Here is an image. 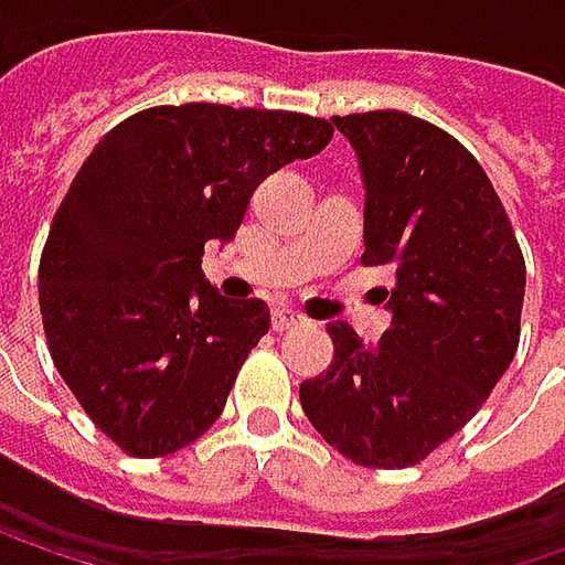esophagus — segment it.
Returning a JSON list of instances; mask_svg holds the SVG:
<instances>
[{
	"label": "esophagus",
	"instance_id": "1",
	"mask_svg": "<svg viewBox=\"0 0 565 565\" xmlns=\"http://www.w3.org/2000/svg\"><path fill=\"white\" fill-rule=\"evenodd\" d=\"M300 323H303V317L297 310H290V307H275V313H271L275 330H290V327H300Z\"/></svg>",
	"mask_w": 565,
	"mask_h": 565
}]
</instances>
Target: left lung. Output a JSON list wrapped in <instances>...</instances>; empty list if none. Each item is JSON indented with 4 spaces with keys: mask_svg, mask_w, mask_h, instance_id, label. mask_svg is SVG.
Instances as JSON below:
<instances>
[{
    "mask_svg": "<svg viewBox=\"0 0 565 565\" xmlns=\"http://www.w3.org/2000/svg\"><path fill=\"white\" fill-rule=\"evenodd\" d=\"M366 182L363 265L393 271V323L363 347L330 323L327 373L300 383L310 425L363 468H412L461 431L520 343L526 265L481 163L402 110L333 117Z\"/></svg>",
    "mask_w": 565,
    "mask_h": 565,
    "instance_id": "left-lung-1",
    "label": "left lung"
}]
</instances>
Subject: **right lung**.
I'll list each match as a JSON object with an SVG mask.
<instances>
[{
  "instance_id": "1",
  "label": "right lung",
  "mask_w": 565,
  "mask_h": 565,
  "mask_svg": "<svg viewBox=\"0 0 565 565\" xmlns=\"http://www.w3.org/2000/svg\"><path fill=\"white\" fill-rule=\"evenodd\" d=\"M330 140L310 114L163 104L90 150L39 262V307L64 386L120 451L163 458L222 415L268 307L202 278L205 242H228L252 192Z\"/></svg>"
}]
</instances>
